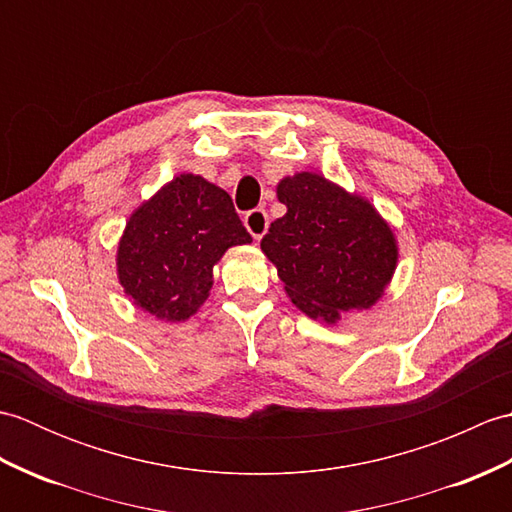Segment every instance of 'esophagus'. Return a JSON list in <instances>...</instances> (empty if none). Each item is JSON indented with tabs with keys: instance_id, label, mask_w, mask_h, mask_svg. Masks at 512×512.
Instances as JSON below:
<instances>
[{
	"instance_id": "obj_1",
	"label": "esophagus",
	"mask_w": 512,
	"mask_h": 512,
	"mask_svg": "<svg viewBox=\"0 0 512 512\" xmlns=\"http://www.w3.org/2000/svg\"><path fill=\"white\" fill-rule=\"evenodd\" d=\"M244 226L255 239H262L268 231V213L264 209H253L244 215Z\"/></svg>"
}]
</instances>
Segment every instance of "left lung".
<instances>
[{
  "instance_id": "obj_1",
  "label": "left lung",
  "mask_w": 512,
  "mask_h": 512,
  "mask_svg": "<svg viewBox=\"0 0 512 512\" xmlns=\"http://www.w3.org/2000/svg\"><path fill=\"white\" fill-rule=\"evenodd\" d=\"M277 200L286 215L270 224L262 253L288 299L325 325L376 306L400 257L394 228L376 206L314 171L281 178Z\"/></svg>"
}]
</instances>
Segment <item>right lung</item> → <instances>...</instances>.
I'll use <instances>...</instances> for the list:
<instances>
[{"label": "right lung", "instance_id": "right-lung-1", "mask_svg": "<svg viewBox=\"0 0 512 512\" xmlns=\"http://www.w3.org/2000/svg\"><path fill=\"white\" fill-rule=\"evenodd\" d=\"M253 242L231 195L195 173H180L140 202L116 246L125 297L165 323L191 319L213 288L228 248Z\"/></svg>", "mask_w": 512, "mask_h": 512}]
</instances>
